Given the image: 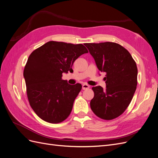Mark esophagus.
Segmentation results:
<instances>
[{"mask_svg": "<svg viewBox=\"0 0 158 158\" xmlns=\"http://www.w3.org/2000/svg\"><path fill=\"white\" fill-rule=\"evenodd\" d=\"M90 88V86L87 84H83V86H82V89L83 90H86V89H88Z\"/></svg>", "mask_w": 158, "mask_h": 158, "instance_id": "esophagus-1", "label": "esophagus"}]
</instances>
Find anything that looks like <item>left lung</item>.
<instances>
[{
  "mask_svg": "<svg viewBox=\"0 0 158 158\" xmlns=\"http://www.w3.org/2000/svg\"><path fill=\"white\" fill-rule=\"evenodd\" d=\"M98 69L105 72L106 89L93 86L90 108L98 118L111 120L123 114L133 99L137 85L135 61L128 50L112 42L85 43Z\"/></svg>",
  "mask_w": 158,
  "mask_h": 158,
  "instance_id": "obj_1",
  "label": "left lung"
}]
</instances>
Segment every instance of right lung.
<instances>
[{
  "mask_svg": "<svg viewBox=\"0 0 158 158\" xmlns=\"http://www.w3.org/2000/svg\"><path fill=\"white\" fill-rule=\"evenodd\" d=\"M88 52L82 44L52 40L29 55L23 71L27 96L40 119L59 123L68 118L82 86L69 85L62 79V73L72 72L75 60Z\"/></svg>",
  "mask_w": 158,
  "mask_h": 158,
  "instance_id": "1",
  "label": "right lung"
}]
</instances>
